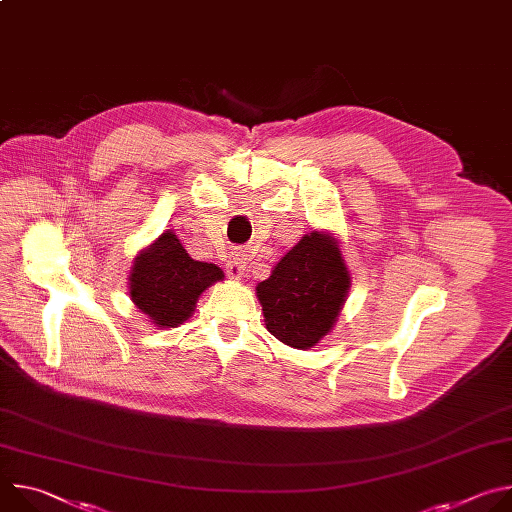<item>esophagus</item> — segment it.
Instances as JSON below:
<instances>
[{"instance_id": "esophagus-1", "label": "esophagus", "mask_w": 512, "mask_h": 512, "mask_svg": "<svg viewBox=\"0 0 512 512\" xmlns=\"http://www.w3.org/2000/svg\"><path fill=\"white\" fill-rule=\"evenodd\" d=\"M245 267H247V263H245V259L239 253H233L229 257V261H227V273L233 279H241L245 275Z\"/></svg>"}]
</instances>
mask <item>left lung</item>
Instances as JSON below:
<instances>
[{"label": "left lung", "instance_id": "left-lung-1", "mask_svg": "<svg viewBox=\"0 0 512 512\" xmlns=\"http://www.w3.org/2000/svg\"><path fill=\"white\" fill-rule=\"evenodd\" d=\"M348 287L350 273L336 241L314 231L257 285L265 326L287 346L312 348L332 330Z\"/></svg>", "mask_w": 512, "mask_h": 512}]
</instances>
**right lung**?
I'll list each match as a JSON object with an SVG mask.
<instances>
[{
  "mask_svg": "<svg viewBox=\"0 0 512 512\" xmlns=\"http://www.w3.org/2000/svg\"><path fill=\"white\" fill-rule=\"evenodd\" d=\"M223 277L216 265L194 261L168 231L135 259L129 294L154 324L174 328L190 318L202 291Z\"/></svg>",
  "mask_w": 512,
  "mask_h": 512,
  "instance_id": "obj_1",
  "label": "right lung"
}]
</instances>
